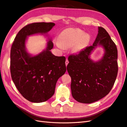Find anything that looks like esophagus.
Here are the masks:
<instances>
[{
    "instance_id": "1",
    "label": "esophagus",
    "mask_w": 127,
    "mask_h": 127,
    "mask_svg": "<svg viewBox=\"0 0 127 127\" xmlns=\"http://www.w3.org/2000/svg\"><path fill=\"white\" fill-rule=\"evenodd\" d=\"M68 63H69V61H68L67 59H66V61H65V65H66V66L67 65Z\"/></svg>"
}]
</instances>
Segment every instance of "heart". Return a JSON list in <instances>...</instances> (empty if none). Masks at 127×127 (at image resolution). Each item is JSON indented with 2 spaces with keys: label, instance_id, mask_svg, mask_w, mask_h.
I'll use <instances>...</instances> for the list:
<instances>
[{
  "label": "heart",
  "instance_id": "b5f03b06",
  "mask_svg": "<svg viewBox=\"0 0 127 127\" xmlns=\"http://www.w3.org/2000/svg\"><path fill=\"white\" fill-rule=\"evenodd\" d=\"M90 40V35L85 34L83 31L77 28H69L60 34L56 45L61 49H64V48H69L75 44L74 50L79 51L88 44Z\"/></svg>",
  "mask_w": 127,
  "mask_h": 127
}]
</instances>
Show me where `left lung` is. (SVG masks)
<instances>
[{"mask_svg": "<svg viewBox=\"0 0 127 127\" xmlns=\"http://www.w3.org/2000/svg\"><path fill=\"white\" fill-rule=\"evenodd\" d=\"M97 46L104 49L101 59L95 61L90 57ZM118 50L107 31L98 27L92 45L76 55L68 57L67 70L71 78V90L78 102L91 103L107 95L112 90L118 74Z\"/></svg>", "mask_w": 127, "mask_h": 127, "instance_id": "obj_1", "label": "left lung"}]
</instances>
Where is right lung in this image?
Listing matches in <instances>:
<instances>
[{"label":"right lung","mask_w":127,"mask_h":127,"mask_svg":"<svg viewBox=\"0 0 127 127\" xmlns=\"http://www.w3.org/2000/svg\"><path fill=\"white\" fill-rule=\"evenodd\" d=\"M55 26L52 22H36L26 26L15 37L11 50V73L13 82L26 99L32 102L46 101L54 95L58 79L66 72L64 56H56L50 51L52 39L48 34ZM43 34L47 37L46 47L32 55L27 51L28 37Z\"/></svg>","instance_id":"add662e5"}]
</instances>
